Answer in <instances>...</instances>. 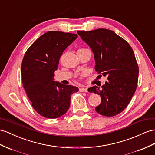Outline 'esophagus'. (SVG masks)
Returning <instances> with one entry per match:
<instances>
[{
  "label": "esophagus",
  "instance_id": "obj_1",
  "mask_svg": "<svg viewBox=\"0 0 155 155\" xmlns=\"http://www.w3.org/2000/svg\"><path fill=\"white\" fill-rule=\"evenodd\" d=\"M79 91H80L81 92H88V88H87L86 87H82V88H80V89H79Z\"/></svg>",
  "mask_w": 155,
  "mask_h": 155
}]
</instances>
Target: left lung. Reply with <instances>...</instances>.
I'll return each instance as SVG.
<instances>
[{
    "label": "left lung",
    "instance_id": "left-lung-1",
    "mask_svg": "<svg viewBox=\"0 0 155 155\" xmlns=\"http://www.w3.org/2000/svg\"><path fill=\"white\" fill-rule=\"evenodd\" d=\"M77 33L93 51L96 72L108 77L101 88L95 86L88 90L101 96V103L95 110L103 116H115L126 108L137 88L139 68L134 51L113 31L98 29Z\"/></svg>",
    "mask_w": 155,
    "mask_h": 155
}]
</instances>
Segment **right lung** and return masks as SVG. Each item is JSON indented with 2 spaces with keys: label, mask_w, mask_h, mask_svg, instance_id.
Wrapping results in <instances>:
<instances>
[{
  "label": "right lung",
  "mask_w": 155,
  "mask_h": 155,
  "mask_svg": "<svg viewBox=\"0 0 155 155\" xmlns=\"http://www.w3.org/2000/svg\"><path fill=\"white\" fill-rule=\"evenodd\" d=\"M77 34L51 31L44 33L25 52L21 63L23 86L33 107L41 116L57 118L65 114L71 94L78 88L54 81V72L67 46Z\"/></svg>",
  "instance_id": "obj_1"
}]
</instances>
